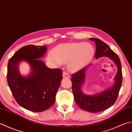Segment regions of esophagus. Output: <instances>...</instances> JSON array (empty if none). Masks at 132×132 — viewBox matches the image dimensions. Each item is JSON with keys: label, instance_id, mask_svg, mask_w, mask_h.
<instances>
[{"label": "esophagus", "instance_id": "1", "mask_svg": "<svg viewBox=\"0 0 132 132\" xmlns=\"http://www.w3.org/2000/svg\"><path fill=\"white\" fill-rule=\"evenodd\" d=\"M63 77H64V78H69L70 77V75L68 73H67L66 71H63Z\"/></svg>", "mask_w": 132, "mask_h": 132}]
</instances>
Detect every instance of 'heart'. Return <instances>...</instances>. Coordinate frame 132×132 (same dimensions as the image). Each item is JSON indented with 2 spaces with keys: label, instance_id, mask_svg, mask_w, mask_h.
Wrapping results in <instances>:
<instances>
[{
  "label": "heart",
  "instance_id": "1",
  "mask_svg": "<svg viewBox=\"0 0 132 132\" xmlns=\"http://www.w3.org/2000/svg\"><path fill=\"white\" fill-rule=\"evenodd\" d=\"M94 48L89 43H66L56 46L53 54L48 56L51 63L61 65L68 63L70 71H76L83 68L91 60Z\"/></svg>",
  "mask_w": 132,
  "mask_h": 132
}]
</instances>
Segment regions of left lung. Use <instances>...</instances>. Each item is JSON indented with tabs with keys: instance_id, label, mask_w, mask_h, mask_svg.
Returning <instances> with one entry per match:
<instances>
[{
	"instance_id": "8db88e82",
	"label": "left lung",
	"mask_w": 132,
	"mask_h": 132,
	"mask_svg": "<svg viewBox=\"0 0 132 132\" xmlns=\"http://www.w3.org/2000/svg\"><path fill=\"white\" fill-rule=\"evenodd\" d=\"M90 39L94 41L96 45L95 58L101 56L109 57L114 62L118 68L117 75L114 78L115 84L104 92L94 95L84 94L81 91V86L84 82L85 71L87 66L71 75L72 90L77 105L85 111L97 113L108 109L116 101L122 85V74L121 62L117 54L111 50L107 44L99 39L93 38Z\"/></svg>"
}]
</instances>
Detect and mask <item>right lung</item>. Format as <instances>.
I'll list each match as a JSON object with an SVG mask.
<instances>
[{"instance_id":"add662e5","label":"right lung","mask_w":132,"mask_h":132,"mask_svg":"<svg viewBox=\"0 0 132 132\" xmlns=\"http://www.w3.org/2000/svg\"><path fill=\"white\" fill-rule=\"evenodd\" d=\"M46 47L30 45L24 46L10 59L7 66V82L15 100L24 109L40 112L54 105L62 79L59 69H50L38 59L45 54ZM26 61L32 66L29 76H22L17 70L18 64Z\"/></svg>"}]
</instances>
